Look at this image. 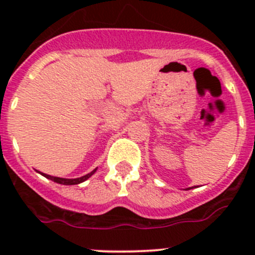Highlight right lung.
<instances>
[{"label": "right lung", "instance_id": "right-lung-1", "mask_svg": "<svg viewBox=\"0 0 255 255\" xmlns=\"http://www.w3.org/2000/svg\"><path fill=\"white\" fill-rule=\"evenodd\" d=\"M94 172H96V170L92 171L91 173H87L85 176L78 177V179H62V177L49 176V175H46V173H43V176H46L47 179L52 180V181L57 182V184H62V185H76V184H80V182H83V181H85L87 179H89V177H91Z\"/></svg>", "mask_w": 255, "mask_h": 255}]
</instances>
